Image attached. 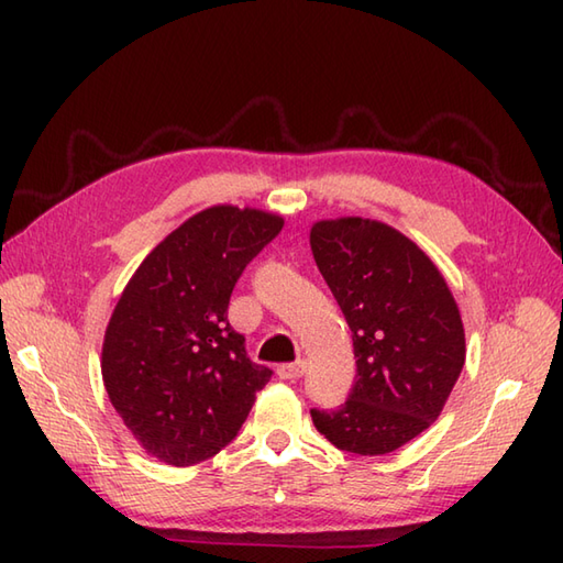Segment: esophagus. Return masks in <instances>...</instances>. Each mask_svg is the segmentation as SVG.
Returning <instances> with one entry per match:
<instances>
[{"mask_svg": "<svg viewBox=\"0 0 563 563\" xmlns=\"http://www.w3.org/2000/svg\"><path fill=\"white\" fill-rule=\"evenodd\" d=\"M307 363L305 361H297V363H285L278 367V375L280 379H300L305 375Z\"/></svg>", "mask_w": 563, "mask_h": 563, "instance_id": "34e87169", "label": "esophagus"}]
</instances>
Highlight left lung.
<instances>
[{
  "instance_id": "obj_1",
  "label": "left lung",
  "mask_w": 563,
  "mask_h": 563,
  "mask_svg": "<svg viewBox=\"0 0 563 563\" xmlns=\"http://www.w3.org/2000/svg\"><path fill=\"white\" fill-rule=\"evenodd\" d=\"M309 244L353 333L355 385L336 409H312L331 445L387 454L440 416L464 365L457 302L435 263L394 227L321 220Z\"/></svg>"
}]
</instances>
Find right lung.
<instances>
[{
	"label": "right lung",
	"mask_w": 563,
	"mask_h": 563,
	"mask_svg": "<svg viewBox=\"0 0 563 563\" xmlns=\"http://www.w3.org/2000/svg\"><path fill=\"white\" fill-rule=\"evenodd\" d=\"M283 230L254 208L202 210L154 246L103 336L106 391L152 457L190 466L236 438L273 369L249 361L227 307L249 261Z\"/></svg>",
	"instance_id": "obj_1"
}]
</instances>
